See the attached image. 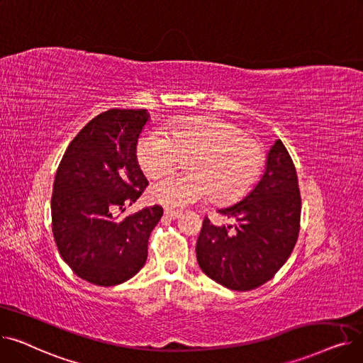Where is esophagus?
<instances>
[{
	"instance_id": "34e87169",
	"label": "esophagus",
	"mask_w": 363,
	"mask_h": 363,
	"mask_svg": "<svg viewBox=\"0 0 363 363\" xmlns=\"http://www.w3.org/2000/svg\"><path fill=\"white\" fill-rule=\"evenodd\" d=\"M164 215H166L167 218H170V219H178V218L182 216V212H181V211H175V208L166 207V208H164Z\"/></svg>"
}]
</instances>
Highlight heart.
Wrapping results in <instances>:
<instances>
[{
    "instance_id": "obj_1",
    "label": "heart",
    "mask_w": 363,
    "mask_h": 363,
    "mask_svg": "<svg viewBox=\"0 0 363 363\" xmlns=\"http://www.w3.org/2000/svg\"><path fill=\"white\" fill-rule=\"evenodd\" d=\"M159 132H147L138 140L137 159L148 178L157 179L186 157L191 174L174 175L150 188L152 201L182 207L213 197L219 204L237 201L257 181L264 155L262 145L242 135V130L222 119L193 118L174 122Z\"/></svg>"
}]
</instances>
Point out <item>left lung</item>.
Returning <instances> with one entry per match:
<instances>
[{
  "label": "left lung",
  "instance_id": "8db88e82",
  "mask_svg": "<svg viewBox=\"0 0 363 363\" xmlns=\"http://www.w3.org/2000/svg\"><path fill=\"white\" fill-rule=\"evenodd\" d=\"M218 212L234 223L213 225L204 218L196 245L199 266L230 290L260 287L287 262L300 230L297 174L281 140L266 155L257 184L238 203Z\"/></svg>",
  "mask_w": 363,
  "mask_h": 363
}]
</instances>
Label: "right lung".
Returning <instances> with one entry per match:
<instances>
[{
    "label": "right lung",
    "mask_w": 363,
    "mask_h": 363,
    "mask_svg": "<svg viewBox=\"0 0 363 363\" xmlns=\"http://www.w3.org/2000/svg\"><path fill=\"white\" fill-rule=\"evenodd\" d=\"M147 110L111 108L88 122L69 144L57 169L51 218L60 256L79 278L101 287L118 285L145 264L160 206L118 219L148 185L137 144Z\"/></svg>",
    "instance_id": "add662e5"
}]
</instances>
